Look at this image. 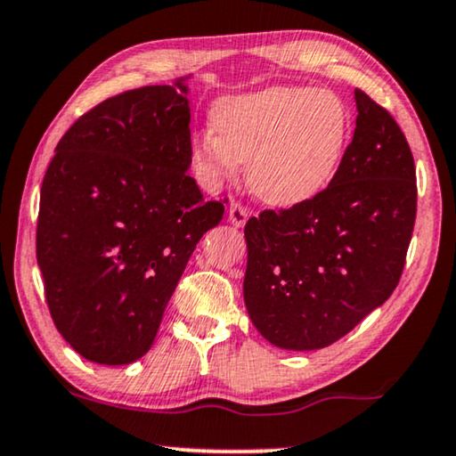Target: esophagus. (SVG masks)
<instances>
[{
    "mask_svg": "<svg viewBox=\"0 0 456 456\" xmlns=\"http://www.w3.org/2000/svg\"><path fill=\"white\" fill-rule=\"evenodd\" d=\"M229 221L233 223V225H237V227L246 225V221H248V208L243 207L241 202H231V204H229Z\"/></svg>",
    "mask_w": 456,
    "mask_h": 456,
    "instance_id": "34e87169",
    "label": "esophagus"
}]
</instances>
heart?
<instances>
[{
  "label": "heart",
  "mask_w": 456,
  "mask_h": 456,
  "mask_svg": "<svg viewBox=\"0 0 456 456\" xmlns=\"http://www.w3.org/2000/svg\"><path fill=\"white\" fill-rule=\"evenodd\" d=\"M351 118L329 88L271 86L216 102L213 130L191 144V163L208 188L248 163L249 188L274 207L320 194L347 149Z\"/></svg>",
  "instance_id": "heart-1"
}]
</instances>
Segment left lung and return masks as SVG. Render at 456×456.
Returning <instances> with one entry per match:
<instances>
[{
	"label": "left lung",
	"instance_id": "8db88e82",
	"mask_svg": "<svg viewBox=\"0 0 456 456\" xmlns=\"http://www.w3.org/2000/svg\"><path fill=\"white\" fill-rule=\"evenodd\" d=\"M354 138L326 188L246 223L243 299L281 349L329 347L399 285L418 215L415 163L382 105L355 91Z\"/></svg>",
	"mask_w": 456,
	"mask_h": 456
}]
</instances>
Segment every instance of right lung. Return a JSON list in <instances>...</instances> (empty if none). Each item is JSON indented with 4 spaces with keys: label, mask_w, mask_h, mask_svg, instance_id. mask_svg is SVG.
<instances>
[{
    "label": "right lung",
    "mask_w": 456,
    "mask_h": 456,
    "mask_svg": "<svg viewBox=\"0 0 456 456\" xmlns=\"http://www.w3.org/2000/svg\"><path fill=\"white\" fill-rule=\"evenodd\" d=\"M101 101L69 126L45 171L37 262L61 337L94 363L124 365L155 343L196 243L227 198L190 175L182 82Z\"/></svg>",
    "instance_id": "right-lung-1"
}]
</instances>
